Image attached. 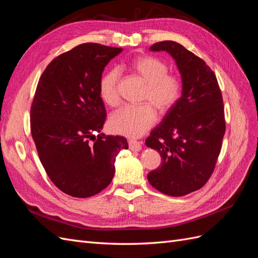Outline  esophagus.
<instances>
[{"label": "esophagus", "mask_w": 258, "mask_h": 258, "mask_svg": "<svg viewBox=\"0 0 258 258\" xmlns=\"http://www.w3.org/2000/svg\"><path fill=\"white\" fill-rule=\"evenodd\" d=\"M128 145L132 152H139L141 150V142L136 141V140H130L128 142Z\"/></svg>", "instance_id": "34e87169"}]
</instances>
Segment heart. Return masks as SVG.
Wrapping results in <instances>:
<instances>
[{
	"mask_svg": "<svg viewBox=\"0 0 258 258\" xmlns=\"http://www.w3.org/2000/svg\"><path fill=\"white\" fill-rule=\"evenodd\" d=\"M128 71L145 84L141 105L123 107L112 115L110 126L116 134L128 138H139L152 128L156 111L160 115L169 114L183 96L184 83L176 73L169 72V66L152 54H139L126 64ZM119 73L111 69L99 83V93L103 102L116 107L119 104Z\"/></svg>",
	"mask_w": 258,
	"mask_h": 258,
	"instance_id": "obj_1",
	"label": "heart"
}]
</instances>
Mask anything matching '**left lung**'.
Here are the masks:
<instances>
[{
    "mask_svg": "<svg viewBox=\"0 0 258 258\" xmlns=\"http://www.w3.org/2000/svg\"><path fill=\"white\" fill-rule=\"evenodd\" d=\"M150 49L166 50L174 58L184 90L146 139V146L161 156L160 166L147 179L160 192L179 197L200 189L213 173L226 129L223 97L211 68L181 44L163 41Z\"/></svg>",
    "mask_w": 258,
    "mask_h": 258,
    "instance_id": "1",
    "label": "left lung"
}]
</instances>
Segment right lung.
<instances>
[{
    "mask_svg": "<svg viewBox=\"0 0 258 258\" xmlns=\"http://www.w3.org/2000/svg\"><path fill=\"white\" fill-rule=\"evenodd\" d=\"M121 48L85 43L59 54L38 81L30 111L31 135L46 173L58 188L76 198L104 189L127 140L97 137L106 112L99 93L105 66Z\"/></svg>",
    "mask_w": 258,
    "mask_h": 258,
    "instance_id": "obj_1",
    "label": "right lung"
}]
</instances>
